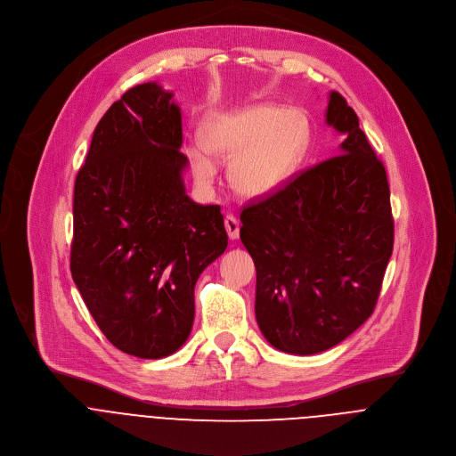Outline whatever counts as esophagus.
Returning <instances> with one entry per match:
<instances>
[{
    "label": "esophagus",
    "mask_w": 456,
    "mask_h": 456,
    "mask_svg": "<svg viewBox=\"0 0 456 456\" xmlns=\"http://www.w3.org/2000/svg\"><path fill=\"white\" fill-rule=\"evenodd\" d=\"M224 224H225V231H227L229 238L231 240H238V236H240V222H238V218L234 215H225Z\"/></svg>",
    "instance_id": "34e87169"
}]
</instances>
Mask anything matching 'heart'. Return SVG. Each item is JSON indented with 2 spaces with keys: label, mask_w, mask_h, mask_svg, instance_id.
Here are the masks:
<instances>
[{
  "label": "heart",
  "mask_w": 456,
  "mask_h": 456,
  "mask_svg": "<svg viewBox=\"0 0 456 456\" xmlns=\"http://www.w3.org/2000/svg\"><path fill=\"white\" fill-rule=\"evenodd\" d=\"M200 140L209 154L229 161V181L238 193L261 197L297 172L311 143V122L295 108L254 104L211 117ZM188 159L195 179L209 184L215 177L211 158L191 149Z\"/></svg>",
  "instance_id": "obj_1"
}]
</instances>
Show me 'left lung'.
I'll return each mask as SVG.
<instances>
[{"label": "left lung", "instance_id": "left-lung-1", "mask_svg": "<svg viewBox=\"0 0 456 456\" xmlns=\"http://www.w3.org/2000/svg\"><path fill=\"white\" fill-rule=\"evenodd\" d=\"M327 124L345 136L338 154L240 216L257 273V325L295 355L339 345L373 314L395 243L384 163L339 92H330Z\"/></svg>", "mask_w": 456, "mask_h": 456}]
</instances>
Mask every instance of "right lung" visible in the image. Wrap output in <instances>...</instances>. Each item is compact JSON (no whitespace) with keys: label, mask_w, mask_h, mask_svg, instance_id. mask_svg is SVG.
<instances>
[{"label":"right lung","mask_w":456,"mask_h":456,"mask_svg":"<svg viewBox=\"0 0 456 456\" xmlns=\"http://www.w3.org/2000/svg\"><path fill=\"white\" fill-rule=\"evenodd\" d=\"M172 95L143 83L115 101L74 183L72 281L106 339L140 359L184 345L197 279L227 248L220 206L186 195Z\"/></svg>","instance_id":"obj_1"}]
</instances>
